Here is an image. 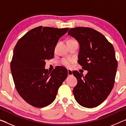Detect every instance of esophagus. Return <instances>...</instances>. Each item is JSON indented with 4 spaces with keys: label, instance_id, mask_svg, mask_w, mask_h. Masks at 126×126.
Listing matches in <instances>:
<instances>
[{
    "label": "esophagus",
    "instance_id": "obj_1",
    "mask_svg": "<svg viewBox=\"0 0 126 126\" xmlns=\"http://www.w3.org/2000/svg\"><path fill=\"white\" fill-rule=\"evenodd\" d=\"M68 74L69 76L73 75V72H72L71 69H68Z\"/></svg>",
    "mask_w": 126,
    "mask_h": 126
}]
</instances>
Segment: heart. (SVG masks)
<instances>
[{
	"instance_id": "1",
	"label": "heart",
	"mask_w": 126,
	"mask_h": 126,
	"mask_svg": "<svg viewBox=\"0 0 126 126\" xmlns=\"http://www.w3.org/2000/svg\"><path fill=\"white\" fill-rule=\"evenodd\" d=\"M73 39H69L68 41H73ZM74 61L73 59L72 58H63L62 59H61V63L63 65L66 66L67 67H71V65H72V64L74 62Z\"/></svg>"
}]
</instances>
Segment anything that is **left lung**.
<instances>
[{
  "label": "left lung",
  "mask_w": 126,
  "mask_h": 126,
  "mask_svg": "<svg viewBox=\"0 0 126 126\" xmlns=\"http://www.w3.org/2000/svg\"><path fill=\"white\" fill-rule=\"evenodd\" d=\"M68 34L79 43L78 62L88 71L85 76L73 72L77 79L74 98L84 107H95L107 98L114 86L118 65L114 48L102 34L90 28H71Z\"/></svg>",
  "instance_id": "left-lung-1"
}]
</instances>
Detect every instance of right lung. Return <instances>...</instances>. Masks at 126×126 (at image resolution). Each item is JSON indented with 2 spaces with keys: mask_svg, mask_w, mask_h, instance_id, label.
Here are the masks:
<instances>
[{
  "mask_svg": "<svg viewBox=\"0 0 126 126\" xmlns=\"http://www.w3.org/2000/svg\"><path fill=\"white\" fill-rule=\"evenodd\" d=\"M69 28L38 27L31 29L17 42L10 69L18 93L31 105L44 107L54 101L68 71L58 67L45 69L46 59L54 57L59 38Z\"/></svg>",
  "mask_w": 126,
  "mask_h": 126,
  "instance_id": "obj_1",
  "label": "right lung"
}]
</instances>
